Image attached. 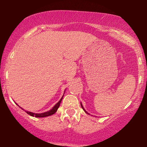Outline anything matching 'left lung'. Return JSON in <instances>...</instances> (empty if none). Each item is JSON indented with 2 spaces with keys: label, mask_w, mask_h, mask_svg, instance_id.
I'll return each mask as SVG.
<instances>
[{
  "label": "left lung",
  "mask_w": 147,
  "mask_h": 147,
  "mask_svg": "<svg viewBox=\"0 0 147 147\" xmlns=\"http://www.w3.org/2000/svg\"><path fill=\"white\" fill-rule=\"evenodd\" d=\"M81 107H82V108H83V109H84V111H85V112H86V113H87V114H88V112H86V110H85V109H84V107H83V105H82V104H81Z\"/></svg>",
  "instance_id": "8db88e82"
}]
</instances>
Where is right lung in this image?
<instances>
[{
	"label": "right lung",
	"mask_w": 147,
	"mask_h": 147,
	"mask_svg": "<svg viewBox=\"0 0 147 147\" xmlns=\"http://www.w3.org/2000/svg\"><path fill=\"white\" fill-rule=\"evenodd\" d=\"M63 96L61 97V98L59 100V102H57V103L53 107L52 109H51V110L48 111L47 112H45V113H42V114H35V113H33V112H26L28 114L30 115V116H35V117H38V118H42V117H47V116H51V115H53L55 113L57 112V109L59 108V105H60V103H61V100H62L63 98Z\"/></svg>",
	"instance_id": "obj_1"
}]
</instances>
